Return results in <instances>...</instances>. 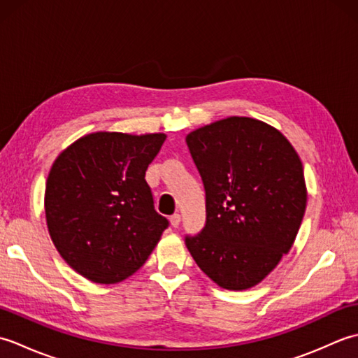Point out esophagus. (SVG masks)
<instances>
[{"label": "esophagus", "instance_id": "esophagus-1", "mask_svg": "<svg viewBox=\"0 0 358 358\" xmlns=\"http://www.w3.org/2000/svg\"><path fill=\"white\" fill-rule=\"evenodd\" d=\"M180 223H181V217H180V214H173V215L171 217V224H172L173 227H178V226H180Z\"/></svg>", "mask_w": 358, "mask_h": 358}]
</instances>
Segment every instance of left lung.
<instances>
[{"label": "left lung", "instance_id": "8db88e82", "mask_svg": "<svg viewBox=\"0 0 358 358\" xmlns=\"http://www.w3.org/2000/svg\"><path fill=\"white\" fill-rule=\"evenodd\" d=\"M206 191V226L186 246L199 268L229 291L260 283L291 250L305 215L301 159L264 121L227 117L187 134Z\"/></svg>", "mask_w": 358, "mask_h": 358}]
</instances>
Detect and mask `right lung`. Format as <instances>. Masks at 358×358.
Instances as JSON below:
<instances>
[{
	"label": "right lung",
	"mask_w": 358,
	"mask_h": 358,
	"mask_svg": "<svg viewBox=\"0 0 358 358\" xmlns=\"http://www.w3.org/2000/svg\"><path fill=\"white\" fill-rule=\"evenodd\" d=\"M166 134L92 132L53 162L45 223L63 260L94 283L113 285L146 263L169 222L144 180Z\"/></svg>",
	"instance_id": "add662e5"
}]
</instances>
